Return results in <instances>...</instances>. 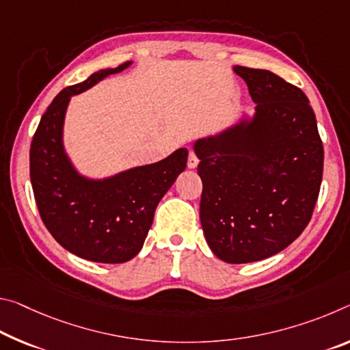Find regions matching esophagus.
<instances>
[{"label": "esophagus", "instance_id": "esophagus-1", "mask_svg": "<svg viewBox=\"0 0 350 350\" xmlns=\"http://www.w3.org/2000/svg\"><path fill=\"white\" fill-rule=\"evenodd\" d=\"M198 163H199V159L196 157V154L195 152H190V155H188V162H187L188 168L195 170L196 166H198Z\"/></svg>", "mask_w": 350, "mask_h": 350}]
</instances>
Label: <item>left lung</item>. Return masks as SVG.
Wrapping results in <instances>:
<instances>
[{"instance_id": "left-lung-1", "label": "left lung", "mask_w": 350, "mask_h": 350, "mask_svg": "<svg viewBox=\"0 0 350 350\" xmlns=\"http://www.w3.org/2000/svg\"><path fill=\"white\" fill-rule=\"evenodd\" d=\"M254 115L193 149L202 180V230L226 263H251L284 251L302 234L318 201L324 148L305 93L268 70L234 66Z\"/></svg>"}]
</instances>
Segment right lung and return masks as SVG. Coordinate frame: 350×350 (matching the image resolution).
I'll return each instance as SVG.
<instances>
[{
  "instance_id": "right-lung-1",
  "label": "right lung",
  "mask_w": 350,
  "mask_h": 350,
  "mask_svg": "<svg viewBox=\"0 0 350 350\" xmlns=\"http://www.w3.org/2000/svg\"><path fill=\"white\" fill-rule=\"evenodd\" d=\"M131 64L99 70L81 84L64 88L43 113L31 143V184L43 224L60 246L90 262L134 258L160 199L187 166L188 151L180 148L160 162L92 179L81 174L66 154L64 123L71 96Z\"/></svg>"
}]
</instances>
